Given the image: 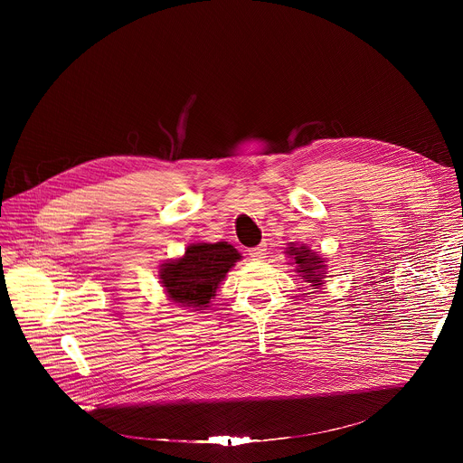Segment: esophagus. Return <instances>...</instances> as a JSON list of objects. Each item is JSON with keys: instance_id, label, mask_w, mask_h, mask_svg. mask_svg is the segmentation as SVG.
<instances>
[{"instance_id": "1", "label": "esophagus", "mask_w": 463, "mask_h": 463, "mask_svg": "<svg viewBox=\"0 0 463 463\" xmlns=\"http://www.w3.org/2000/svg\"><path fill=\"white\" fill-rule=\"evenodd\" d=\"M265 255H267V244L262 242L260 246H257V248H253V250H250V257L253 259V260H264Z\"/></svg>"}]
</instances>
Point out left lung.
Wrapping results in <instances>:
<instances>
[{"label": "left lung", "instance_id": "1", "mask_svg": "<svg viewBox=\"0 0 463 463\" xmlns=\"http://www.w3.org/2000/svg\"><path fill=\"white\" fill-rule=\"evenodd\" d=\"M285 253L290 259V264L296 265V272H299L301 279L310 283L312 288H321L325 283V278L328 274L326 260L317 255L314 250H310L307 244H294L290 242L285 248ZM317 292V290H316Z\"/></svg>", "mask_w": 463, "mask_h": 463}]
</instances>
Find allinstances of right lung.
Returning <instances> with one entry per match:
<instances>
[{
    "mask_svg": "<svg viewBox=\"0 0 463 463\" xmlns=\"http://www.w3.org/2000/svg\"><path fill=\"white\" fill-rule=\"evenodd\" d=\"M242 260L241 253L228 242H194L180 259L160 265L158 278L175 305L206 310L230 269Z\"/></svg>",
    "mask_w": 463,
    "mask_h": 463,
    "instance_id": "1",
    "label": "right lung"
}]
</instances>
